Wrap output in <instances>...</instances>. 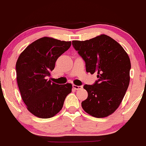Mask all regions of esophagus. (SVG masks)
<instances>
[{
  "label": "esophagus",
  "instance_id": "1",
  "mask_svg": "<svg viewBox=\"0 0 146 146\" xmlns=\"http://www.w3.org/2000/svg\"><path fill=\"white\" fill-rule=\"evenodd\" d=\"M73 89H76V90H80V89H82V86H77L76 84H73Z\"/></svg>",
  "mask_w": 146,
  "mask_h": 146
}]
</instances>
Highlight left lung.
<instances>
[{
    "instance_id": "left-lung-1",
    "label": "left lung",
    "mask_w": 146,
    "mask_h": 146,
    "mask_svg": "<svg viewBox=\"0 0 146 146\" xmlns=\"http://www.w3.org/2000/svg\"><path fill=\"white\" fill-rule=\"evenodd\" d=\"M73 47L84 60L86 70L97 73L93 85L85 84L88 97L82 102L83 110L96 118L112 114L121 105L129 84V57L116 41L100 35L86 41H73Z\"/></svg>"
}]
</instances>
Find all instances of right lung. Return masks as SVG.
Masks as SVG:
<instances>
[{"label":"right lung","mask_w":146,"mask_h":146,"mask_svg":"<svg viewBox=\"0 0 146 146\" xmlns=\"http://www.w3.org/2000/svg\"><path fill=\"white\" fill-rule=\"evenodd\" d=\"M70 45L71 41L44 36L29 45L19 55L16 64L17 84L27 109L36 117L55 116L71 92L70 83L60 85L48 80L57 58Z\"/></svg>","instance_id":"right-lung-1"}]
</instances>
